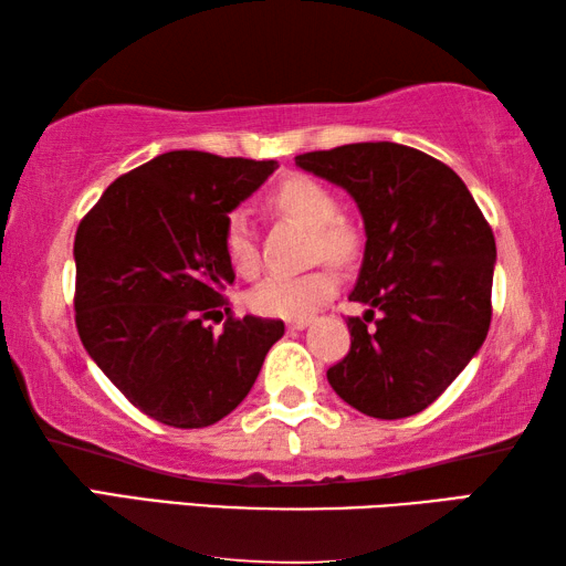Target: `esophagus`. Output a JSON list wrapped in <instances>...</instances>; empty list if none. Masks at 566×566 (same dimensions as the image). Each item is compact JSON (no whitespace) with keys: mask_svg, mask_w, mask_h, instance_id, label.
<instances>
[{"mask_svg":"<svg viewBox=\"0 0 566 566\" xmlns=\"http://www.w3.org/2000/svg\"><path fill=\"white\" fill-rule=\"evenodd\" d=\"M306 324H310V319H306V317L304 319H290V322H286V327L294 332V329H304Z\"/></svg>","mask_w":566,"mask_h":566,"instance_id":"esophagus-1","label":"esophagus"}]
</instances>
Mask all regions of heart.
Masks as SVG:
<instances>
[{
  "label": "heart",
  "instance_id": "b5f03b06",
  "mask_svg": "<svg viewBox=\"0 0 566 566\" xmlns=\"http://www.w3.org/2000/svg\"><path fill=\"white\" fill-rule=\"evenodd\" d=\"M272 205L280 212L312 229V260L347 264L354 260L359 237L354 227L337 217V199L322 181L292 175L272 191ZM224 254L239 276H256L260 272V249L247 214L229 217L224 229ZM337 274L329 266L304 274H272L254 286L247 296L249 310L262 317L304 319L337 292Z\"/></svg>",
  "mask_w": 566,
  "mask_h": 566
}]
</instances>
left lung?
<instances>
[{
	"label": "left lung",
	"instance_id": "left-lung-1",
	"mask_svg": "<svg viewBox=\"0 0 566 566\" xmlns=\"http://www.w3.org/2000/svg\"><path fill=\"white\" fill-rule=\"evenodd\" d=\"M294 161L347 189L367 232L349 300L369 310L347 319L352 347L327 369L329 385L367 417L419 415L490 332L492 227L464 181L415 147L359 142ZM371 318L376 327L367 331Z\"/></svg>",
	"mask_w": 566,
	"mask_h": 566
}]
</instances>
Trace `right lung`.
<instances>
[{
    "label": "right lung",
    "mask_w": 566,
    "mask_h": 566,
    "mask_svg": "<svg viewBox=\"0 0 566 566\" xmlns=\"http://www.w3.org/2000/svg\"><path fill=\"white\" fill-rule=\"evenodd\" d=\"M274 159L179 149L127 171L76 227L74 322L134 407L177 429L209 427L252 389L282 319L234 317L229 212ZM226 319L217 335L209 321Z\"/></svg>",
    "instance_id": "add662e5"
}]
</instances>
